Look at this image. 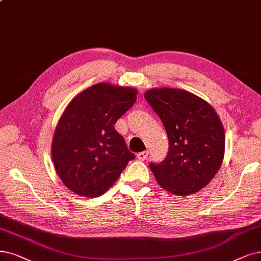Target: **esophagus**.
Instances as JSON below:
<instances>
[{
  "label": "esophagus",
  "mask_w": 261,
  "mask_h": 261,
  "mask_svg": "<svg viewBox=\"0 0 261 261\" xmlns=\"http://www.w3.org/2000/svg\"><path fill=\"white\" fill-rule=\"evenodd\" d=\"M147 156H148V151H141V152H139L138 155H137V158L139 160L143 161V160H145L147 158Z\"/></svg>",
  "instance_id": "obj_1"
}]
</instances>
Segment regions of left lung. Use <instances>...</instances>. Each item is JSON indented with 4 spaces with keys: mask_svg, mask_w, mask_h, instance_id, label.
Returning <instances> with one entry per match:
<instances>
[{
    "mask_svg": "<svg viewBox=\"0 0 261 261\" xmlns=\"http://www.w3.org/2000/svg\"><path fill=\"white\" fill-rule=\"evenodd\" d=\"M165 125L169 151L150 162L158 184L175 196L201 190L218 172L225 153V131L212 106L188 91L152 88L144 94Z\"/></svg>",
    "mask_w": 261,
    "mask_h": 261,
    "instance_id": "1",
    "label": "left lung"
}]
</instances>
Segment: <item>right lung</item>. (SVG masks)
I'll list each match as a JSON object with an SVG mask.
<instances>
[{"label": "right lung", "mask_w": 261, "mask_h": 261, "mask_svg": "<svg viewBox=\"0 0 261 261\" xmlns=\"http://www.w3.org/2000/svg\"><path fill=\"white\" fill-rule=\"evenodd\" d=\"M137 94L131 87L100 83L66 106L55 130L51 156L60 179L76 195L105 194L136 158L114 124L132 108Z\"/></svg>", "instance_id": "add662e5"}]
</instances>
